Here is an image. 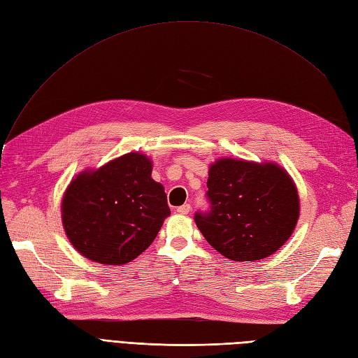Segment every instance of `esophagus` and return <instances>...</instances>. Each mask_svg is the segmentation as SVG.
<instances>
[{
    "instance_id": "esophagus-1",
    "label": "esophagus",
    "mask_w": 358,
    "mask_h": 358,
    "mask_svg": "<svg viewBox=\"0 0 358 358\" xmlns=\"http://www.w3.org/2000/svg\"><path fill=\"white\" fill-rule=\"evenodd\" d=\"M176 210H178V213H180V215H188L189 210H191V204H189V203L182 204V206H179V208H178Z\"/></svg>"
}]
</instances>
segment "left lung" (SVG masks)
Returning <instances> with one entry per match:
<instances>
[{
    "instance_id": "left-lung-1",
    "label": "left lung",
    "mask_w": 358,
    "mask_h": 358,
    "mask_svg": "<svg viewBox=\"0 0 358 358\" xmlns=\"http://www.w3.org/2000/svg\"><path fill=\"white\" fill-rule=\"evenodd\" d=\"M208 212L194 215L204 239L233 262L276 252L299 221V194L275 162L221 158L209 169Z\"/></svg>"
}]
</instances>
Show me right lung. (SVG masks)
Instances as JSON below:
<instances>
[{
    "mask_svg": "<svg viewBox=\"0 0 358 358\" xmlns=\"http://www.w3.org/2000/svg\"><path fill=\"white\" fill-rule=\"evenodd\" d=\"M150 175V159L129 152L71 180L61 204L62 225L83 257L125 264L155 241L170 208L164 187Z\"/></svg>",
    "mask_w": 358,
    "mask_h": 358,
    "instance_id": "1",
    "label": "right lung"
}]
</instances>
